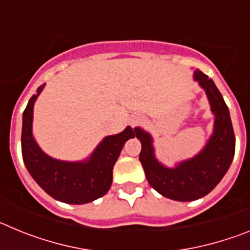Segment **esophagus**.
Listing matches in <instances>:
<instances>
[{"label": "esophagus", "instance_id": "obj_1", "mask_svg": "<svg viewBox=\"0 0 250 250\" xmlns=\"http://www.w3.org/2000/svg\"><path fill=\"white\" fill-rule=\"evenodd\" d=\"M136 123H138V121H136Z\"/></svg>", "mask_w": 250, "mask_h": 250}]
</instances>
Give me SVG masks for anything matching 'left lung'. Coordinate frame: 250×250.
<instances>
[{
    "instance_id": "1",
    "label": "left lung",
    "mask_w": 250,
    "mask_h": 250,
    "mask_svg": "<svg viewBox=\"0 0 250 250\" xmlns=\"http://www.w3.org/2000/svg\"><path fill=\"white\" fill-rule=\"evenodd\" d=\"M194 79L205 90L215 115L214 132L207 146L195 158L180 163L175 169L163 167L154 156L151 136L136 127L141 141L139 160L147 182L161 195L179 202H191L210 193L228 171L235 151V135L228 106L214 81L196 70Z\"/></svg>"
}]
</instances>
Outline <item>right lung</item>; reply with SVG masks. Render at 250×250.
I'll list each match as a JSON object with an SVG mask.
<instances>
[{"label":"right lung","mask_w":250,"mask_h":250,"mask_svg":"<svg viewBox=\"0 0 250 250\" xmlns=\"http://www.w3.org/2000/svg\"><path fill=\"white\" fill-rule=\"evenodd\" d=\"M43 85L28 101L22 120L21 150L28 173L37 184L54 199L68 204H85L109 191L112 169L124 144L135 138V129L127 126L118 135L107 136L96 147L89 161L67 163L50 158L40 149L32 138L34 104Z\"/></svg>","instance_id":"obj_1"}]
</instances>
